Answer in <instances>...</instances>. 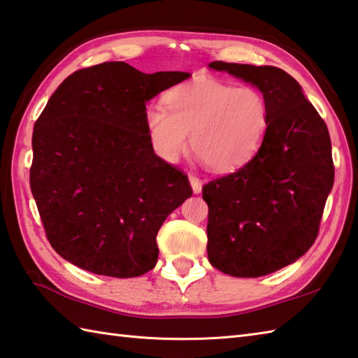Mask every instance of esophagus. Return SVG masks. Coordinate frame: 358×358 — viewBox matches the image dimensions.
Listing matches in <instances>:
<instances>
[{
  "mask_svg": "<svg viewBox=\"0 0 358 358\" xmlns=\"http://www.w3.org/2000/svg\"><path fill=\"white\" fill-rule=\"evenodd\" d=\"M188 179H189V184H192V188H193V193H201V189H202V180L196 176V174H189L188 176Z\"/></svg>",
  "mask_w": 358,
  "mask_h": 358,
  "instance_id": "1",
  "label": "esophagus"
}]
</instances>
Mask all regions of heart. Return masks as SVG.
<instances>
[{"mask_svg":"<svg viewBox=\"0 0 358 358\" xmlns=\"http://www.w3.org/2000/svg\"><path fill=\"white\" fill-rule=\"evenodd\" d=\"M145 111L152 148L174 162L189 145L208 170L233 171L253 157L268 127L264 96L252 86L202 77L173 87Z\"/></svg>","mask_w":358,"mask_h":358,"instance_id":"1","label":"heart"}]
</instances>
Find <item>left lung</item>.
<instances>
[{"label": "left lung", "mask_w": 358, "mask_h": 358, "mask_svg": "<svg viewBox=\"0 0 358 358\" xmlns=\"http://www.w3.org/2000/svg\"><path fill=\"white\" fill-rule=\"evenodd\" d=\"M208 66L255 85L268 106L257 155L202 187L210 264L258 278L292 264L315 243L334 185L329 131L286 71L224 62Z\"/></svg>", "instance_id": "8db88e82"}]
</instances>
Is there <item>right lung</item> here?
<instances>
[{"label":"right lung","instance_id":"1","mask_svg":"<svg viewBox=\"0 0 358 358\" xmlns=\"http://www.w3.org/2000/svg\"><path fill=\"white\" fill-rule=\"evenodd\" d=\"M188 77L106 62L76 71L50 96L34 127L31 189L62 258L114 278L156 266L160 225L193 189L155 155L145 111Z\"/></svg>","mask_w":358,"mask_h":358}]
</instances>
